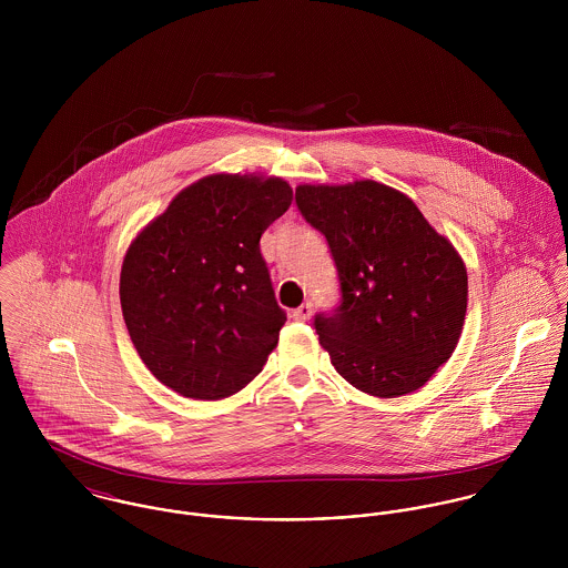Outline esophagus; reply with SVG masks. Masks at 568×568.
<instances>
[{"instance_id":"1","label":"esophagus","mask_w":568,"mask_h":568,"mask_svg":"<svg viewBox=\"0 0 568 568\" xmlns=\"http://www.w3.org/2000/svg\"><path fill=\"white\" fill-rule=\"evenodd\" d=\"M311 315H313V304L311 302H306V304H302L300 308L293 311V320L295 322H308Z\"/></svg>"}]
</instances>
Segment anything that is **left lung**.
Instances as JSON below:
<instances>
[{"label":"left lung","mask_w":568,"mask_h":568,"mask_svg":"<svg viewBox=\"0 0 568 568\" xmlns=\"http://www.w3.org/2000/svg\"><path fill=\"white\" fill-rule=\"evenodd\" d=\"M302 216L329 244L341 304L315 329L334 369L376 398L424 387L455 352L468 308V273L396 187L361 179L297 185Z\"/></svg>","instance_id":"1"}]
</instances>
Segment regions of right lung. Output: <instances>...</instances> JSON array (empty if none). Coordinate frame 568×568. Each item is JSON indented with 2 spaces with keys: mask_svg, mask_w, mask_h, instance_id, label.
<instances>
[{
  "mask_svg": "<svg viewBox=\"0 0 568 568\" xmlns=\"http://www.w3.org/2000/svg\"><path fill=\"white\" fill-rule=\"evenodd\" d=\"M291 201L280 176L210 174L183 187L129 244L122 317L144 365L179 396L230 398L275 349L286 313L260 236Z\"/></svg>",
  "mask_w": 568,
  "mask_h": 568,
  "instance_id": "right-lung-1",
  "label": "right lung"
}]
</instances>
